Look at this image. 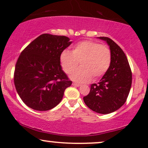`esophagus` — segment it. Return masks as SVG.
Masks as SVG:
<instances>
[{
    "label": "esophagus",
    "instance_id": "obj_1",
    "mask_svg": "<svg viewBox=\"0 0 148 148\" xmlns=\"http://www.w3.org/2000/svg\"><path fill=\"white\" fill-rule=\"evenodd\" d=\"M72 85L74 86H76V87H79V86H81V84H77V83H73Z\"/></svg>",
    "mask_w": 148,
    "mask_h": 148
}]
</instances>
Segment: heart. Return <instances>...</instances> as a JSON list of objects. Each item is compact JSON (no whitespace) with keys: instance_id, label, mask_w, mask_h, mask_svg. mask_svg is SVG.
Here are the masks:
<instances>
[{"instance_id":"obj_1","label":"heart","mask_w":148,"mask_h":148,"mask_svg":"<svg viewBox=\"0 0 148 148\" xmlns=\"http://www.w3.org/2000/svg\"><path fill=\"white\" fill-rule=\"evenodd\" d=\"M60 64L66 74H71L79 65L81 67L71 74L73 81L85 83L92 77L99 79L104 75L111 63V52L106 45L91 40L80 42L73 47L72 53L62 51Z\"/></svg>"}]
</instances>
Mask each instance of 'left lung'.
I'll list each match as a JSON object with an SVG mask.
<instances>
[{
  "label": "left lung",
  "instance_id": "left-lung-1",
  "mask_svg": "<svg viewBox=\"0 0 148 148\" xmlns=\"http://www.w3.org/2000/svg\"><path fill=\"white\" fill-rule=\"evenodd\" d=\"M109 46L111 63L99 82L93 84L84 101L96 113L108 114L119 109L127 99L132 82V73L126 55L111 39L99 37Z\"/></svg>",
  "mask_w": 148,
  "mask_h": 148
}]
</instances>
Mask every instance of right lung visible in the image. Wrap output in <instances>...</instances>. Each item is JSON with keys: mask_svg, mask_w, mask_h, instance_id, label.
I'll use <instances>...</instances> for the list:
<instances>
[{"mask_svg": "<svg viewBox=\"0 0 148 148\" xmlns=\"http://www.w3.org/2000/svg\"><path fill=\"white\" fill-rule=\"evenodd\" d=\"M65 36L42 34L22 51L15 66L14 83L22 101L36 111L56 106L72 84L60 65L62 51L72 44Z\"/></svg>", "mask_w": 148, "mask_h": 148, "instance_id": "right-lung-1", "label": "right lung"}]
</instances>
